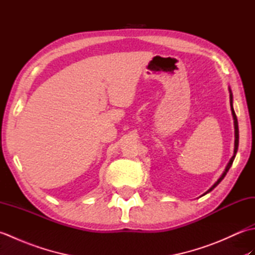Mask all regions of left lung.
I'll list each match as a JSON object with an SVG mask.
<instances>
[{"instance_id":"1","label":"left lung","mask_w":255,"mask_h":255,"mask_svg":"<svg viewBox=\"0 0 255 255\" xmlns=\"http://www.w3.org/2000/svg\"><path fill=\"white\" fill-rule=\"evenodd\" d=\"M229 92H230V105H231V112H232V116H234V121H235V137H236V140H235V153H234V155H232V158L230 159V161H229V163H228V165H227V167H226V170H225V172L223 173V175H221L220 177H219V180L216 182L213 186H211L207 192H206L205 194H207V193H209L210 191H213V189L218 185V184L224 180V177L226 176V174H227V172L229 171V169H230V166L232 165V163H234V160H235V156H236V153H237V151H238V145H239V128H238V119H237V115H236V113H235V111H234V107H232V94H231V91L229 90Z\"/></svg>"}]
</instances>
